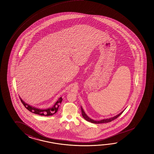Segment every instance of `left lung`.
<instances>
[{"label":"left lung","instance_id":"left-lung-1","mask_svg":"<svg viewBox=\"0 0 154 154\" xmlns=\"http://www.w3.org/2000/svg\"><path fill=\"white\" fill-rule=\"evenodd\" d=\"M81 112H82V117L84 118V119H85V120H87L88 122H90L91 123H94V124H100V123H109V122H111V121L112 120H115L116 119V118H117L120 115H122V113L124 112V111H123L122 112H120L119 114H118V115H117V116H116L115 117H113L109 118H107V119H103V120H94L92 119H91V118H90V117H88V116H87V115L85 113V112L84 111V109H82V107L81 106Z\"/></svg>","mask_w":154,"mask_h":154}]
</instances>
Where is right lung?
<instances>
[{"instance_id": "1", "label": "right lung", "mask_w": 154, "mask_h": 154, "mask_svg": "<svg viewBox=\"0 0 154 154\" xmlns=\"http://www.w3.org/2000/svg\"><path fill=\"white\" fill-rule=\"evenodd\" d=\"M20 100L22 101L23 105L25 106L26 109H28L29 111L34 113L35 114L37 115H41V116H52L56 113L59 107L60 106V104L61 103L62 99L61 97L59 98L58 100L56 101L55 103L54 104L53 106L50 107L47 109H37L34 106H30L28 105L27 103H25L24 101H23L22 99L20 98Z\"/></svg>"}]
</instances>
